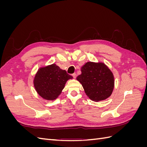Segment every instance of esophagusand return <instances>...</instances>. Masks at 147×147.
<instances>
[{
    "label": "esophagus",
    "mask_w": 147,
    "mask_h": 147,
    "mask_svg": "<svg viewBox=\"0 0 147 147\" xmlns=\"http://www.w3.org/2000/svg\"><path fill=\"white\" fill-rule=\"evenodd\" d=\"M72 76L74 78H76V77H77V74H73L72 75Z\"/></svg>",
    "instance_id": "esophagus-1"
}]
</instances>
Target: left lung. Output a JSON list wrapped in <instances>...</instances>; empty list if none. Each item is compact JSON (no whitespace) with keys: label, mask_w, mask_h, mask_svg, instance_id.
I'll use <instances>...</instances> for the list:
<instances>
[{"label":"left lung","mask_w":147,"mask_h":147,"mask_svg":"<svg viewBox=\"0 0 147 147\" xmlns=\"http://www.w3.org/2000/svg\"><path fill=\"white\" fill-rule=\"evenodd\" d=\"M81 71L77 80L91 100L101 101L111 96L114 88V76L104 63L88 62L82 67Z\"/></svg>","instance_id":"1"}]
</instances>
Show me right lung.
Returning a JSON list of instances; mask_svg holds the SVG:
<instances>
[{"label":"right lung","mask_w":147,"mask_h":147,"mask_svg":"<svg viewBox=\"0 0 147 147\" xmlns=\"http://www.w3.org/2000/svg\"><path fill=\"white\" fill-rule=\"evenodd\" d=\"M72 78L65 70L53 64L38 70L34 79V85L43 99L53 100L61 94L67 81Z\"/></svg>","instance_id":"1"}]
</instances>
